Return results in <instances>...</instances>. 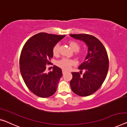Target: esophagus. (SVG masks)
I'll return each mask as SVG.
<instances>
[{"label": "esophagus", "mask_w": 127, "mask_h": 127, "mask_svg": "<svg viewBox=\"0 0 127 127\" xmlns=\"http://www.w3.org/2000/svg\"><path fill=\"white\" fill-rule=\"evenodd\" d=\"M67 71H66V70H64V69L62 70V73H63V74H65V73H66V72H67Z\"/></svg>", "instance_id": "34e87169"}]
</instances>
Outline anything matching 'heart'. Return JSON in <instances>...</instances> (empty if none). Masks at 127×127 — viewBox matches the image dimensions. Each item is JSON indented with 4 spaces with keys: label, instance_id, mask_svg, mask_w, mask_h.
<instances>
[{
    "label": "heart",
    "instance_id": "b5f03b06",
    "mask_svg": "<svg viewBox=\"0 0 127 127\" xmlns=\"http://www.w3.org/2000/svg\"><path fill=\"white\" fill-rule=\"evenodd\" d=\"M69 46L71 49L74 51H78L79 49V44L75 41H70L69 42ZM59 44H56L53 49V53L54 55H57L59 52ZM76 61L74 60L68 59V58H64L59 60L57 62V65L58 67L62 68L64 70L69 69L72 65H75Z\"/></svg>",
    "mask_w": 127,
    "mask_h": 127
}]
</instances>
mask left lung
<instances>
[{
	"label": "left lung",
	"instance_id": "left-lung-1",
	"mask_svg": "<svg viewBox=\"0 0 127 127\" xmlns=\"http://www.w3.org/2000/svg\"><path fill=\"white\" fill-rule=\"evenodd\" d=\"M72 37L82 41L88 48L84 62L78 69L85 73H72L73 78L70 82L72 91L82 96L94 93L102 85L108 70V58L106 48L95 37L87 34H70Z\"/></svg>",
	"mask_w": 127,
	"mask_h": 127
}]
</instances>
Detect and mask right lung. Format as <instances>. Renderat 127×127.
Here are the masks:
<instances>
[{
	"instance_id": "obj_1",
	"label": "right lung",
	"mask_w": 127,
	"mask_h": 127,
	"mask_svg": "<svg viewBox=\"0 0 127 127\" xmlns=\"http://www.w3.org/2000/svg\"><path fill=\"white\" fill-rule=\"evenodd\" d=\"M65 36L39 33L23 46L20 58V73L25 85L37 96L48 97L57 90L62 70L54 66L52 71L46 73V65L51 64L54 46Z\"/></svg>"
}]
</instances>
